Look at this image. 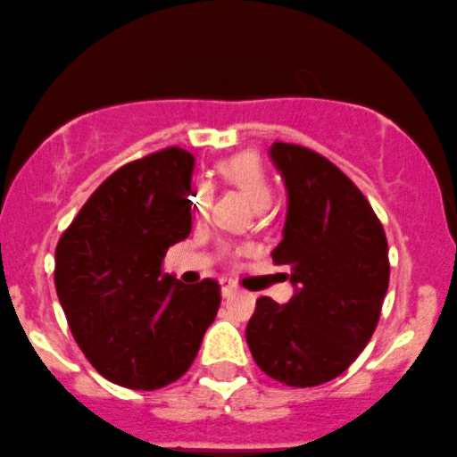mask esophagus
<instances>
[{"instance_id":"obj_1","label":"esophagus","mask_w":457,"mask_h":457,"mask_svg":"<svg viewBox=\"0 0 457 457\" xmlns=\"http://www.w3.org/2000/svg\"><path fill=\"white\" fill-rule=\"evenodd\" d=\"M238 293V286L232 282V279H220V295H223V299H232L237 297Z\"/></svg>"}]
</instances>
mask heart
Masks as SVG:
<instances>
[{
	"label": "heart",
	"instance_id": "b5f03b06",
	"mask_svg": "<svg viewBox=\"0 0 457 457\" xmlns=\"http://www.w3.org/2000/svg\"><path fill=\"white\" fill-rule=\"evenodd\" d=\"M217 173L225 179V182H229L232 187L243 190V193L252 199L255 208H267L270 204L273 190H270V182L267 173H264L262 162H260V158L255 154L243 152L220 160L217 164ZM208 204V184H195L193 190H190V208H193V212L202 214Z\"/></svg>",
	"mask_w": 457,
	"mask_h": 457
}]
</instances>
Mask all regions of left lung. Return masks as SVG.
<instances>
[{
	"label": "left lung",
	"mask_w": 457,
	"mask_h": 457,
	"mask_svg": "<svg viewBox=\"0 0 457 457\" xmlns=\"http://www.w3.org/2000/svg\"><path fill=\"white\" fill-rule=\"evenodd\" d=\"M270 160L288 190L275 264L290 269L295 295L255 302L247 345L269 378L308 388L338 378L378 328L388 290V243L360 188L328 158L273 143Z\"/></svg>",
	"instance_id": "8db88e82"
}]
</instances>
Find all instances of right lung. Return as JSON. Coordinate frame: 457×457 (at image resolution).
<instances>
[{"instance_id": "right-lung-1", "label": "right lung", "mask_w": 457, "mask_h": 457, "mask_svg": "<svg viewBox=\"0 0 457 457\" xmlns=\"http://www.w3.org/2000/svg\"><path fill=\"white\" fill-rule=\"evenodd\" d=\"M193 167L179 147L123 164L58 240L54 282L75 343L125 388L182 378L217 317L219 282L188 286L162 273L167 249L190 234Z\"/></svg>"}]
</instances>
